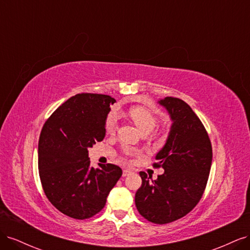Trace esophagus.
<instances>
[{"instance_id": "34e87169", "label": "esophagus", "mask_w": 250, "mask_h": 250, "mask_svg": "<svg viewBox=\"0 0 250 250\" xmlns=\"http://www.w3.org/2000/svg\"><path fill=\"white\" fill-rule=\"evenodd\" d=\"M130 173H131V170H129V169H125V170H123V176L125 177V176H127V175H129Z\"/></svg>"}]
</instances>
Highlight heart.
Wrapping results in <instances>:
<instances>
[{
    "label": "heart",
    "instance_id": "heart-1",
    "mask_svg": "<svg viewBox=\"0 0 250 250\" xmlns=\"http://www.w3.org/2000/svg\"><path fill=\"white\" fill-rule=\"evenodd\" d=\"M128 115H129L134 124L137 125L143 132L152 131L157 123V119L154 116V113L143 106L131 107L129 111H128ZM118 120L119 116L117 112L112 111L109 113L106 119V123H105V128H106L107 132H116V130L118 129Z\"/></svg>",
    "mask_w": 250,
    "mask_h": 250
}]
</instances>
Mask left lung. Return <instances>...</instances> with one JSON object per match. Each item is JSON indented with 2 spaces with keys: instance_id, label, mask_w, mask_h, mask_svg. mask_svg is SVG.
Masks as SVG:
<instances>
[{
  "instance_id": "obj_1",
  "label": "left lung",
  "mask_w": 250,
  "mask_h": 250,
  "mask_svg": "<svg viewBox=\"0 0 250 250\" xmlns=\"http://www.w3.org/2000/svg\"><path fill=\"white\" fill-rule=\"evenodd\" d=\"M158 103L172 121L168 139L153 164L165 172L155 180L140 172L142 186L135 193V207L148 221L166 224L197 206L208 184L213 151L206 128L185 101L166 97Z\"/></svg>"
}]
</instances>
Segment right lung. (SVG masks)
<instances>
[{
  "mask_svg": "<svg viewBox=\"0 0 250 250\" xmlns=\"http://www.w3.org/2000/svg\"><path fill=\"white\" fill-rule=\"evenodd\" d=\"M107 95L77 94L52 113L39 142V171L43 192L62 214L87 219L104 208L122 176L119 166L90 167L88 148L101 142L110 104Z\"/></svg>",
  "mask_w": 250,
  "mask_h": 250,
  "instance_id": "right-lung-1",
  "label": "right lung"
}]
</instances>
